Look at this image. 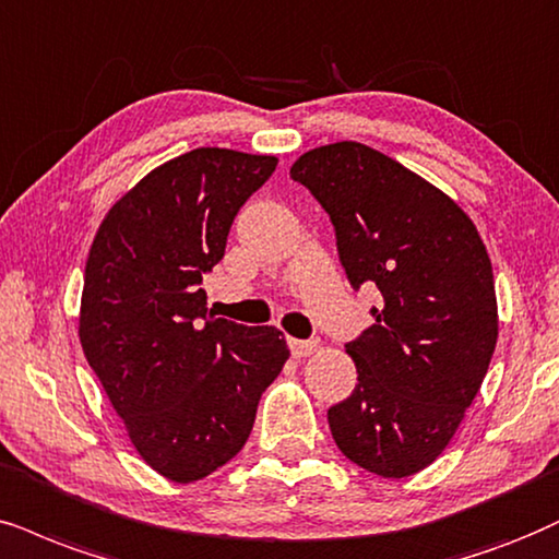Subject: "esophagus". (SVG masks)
Segmentation results:
<instances>
[{
    "instance_id": "34e87169",
    "label": "esophagus",
    "mask_w": 559,
    "mask_h": 559,
    "mask_svg": "<svg viewBox=\"0 0 559 559\" xmlns=\"http://www.w3.org/2000/svg\"><path fill=\"white\" fill-rule=\"evenodd\" d=\"M288 348H292L294 358H307L317 350V343L314 341H288Z\"/></svg>"
}]
</instances>
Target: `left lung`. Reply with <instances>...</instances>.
Returning <instances> with one entry per match:
<instances>
[{
	"label": "left lung",
	"mask_w": 559,
	"mask_h": 559,
	"mask_svg": "<svg viewBox=\"0 0 559 559\" xmlns=\"http://www.w3.org/2000/svg\"><path fill=\"white\" fill-rule=\"evenodd\" d=\"M292 178L330 214L350 286L384 299L345 345L358 384L328 409L332 438L366 472L415 475L449 447L498 343L483 237L443 190L358 141L301 154Z\"/></svg>",
	"instance_id": "1"
}]
</instances>
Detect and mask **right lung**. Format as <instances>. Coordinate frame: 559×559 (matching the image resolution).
Segmentation results:
<instances>
[{"instance_id": "add662e5", "label": "right lung", "mask_w": 559, "mask_h": 559, "mask_svg": "<svg viewBox=\"0 0 559 559\" xmlns=\"http://www.w3.org/2000/svg\"><path fill=\"white\" fill-rule=\"evenodd\" d=\"M278 159L201 146L141 178L92 239L80 341L139 456L188 485L235 459L288 358L284 332L214 317L201 288Z\"/></svg>"}]
</instances>
